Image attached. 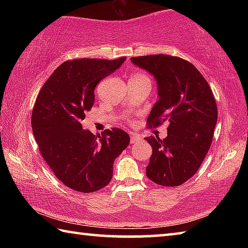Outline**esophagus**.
Wrapping results in <instances>:
<instances>
[{
	"label": "esophagus",
	"instance_id": "esophagus-1",
	"mask_svg": "<svg viewBox=\"0 0 248 248\" xmlns=\"http://www.w3.org/2000/svg\"><path fill=\"white\" fill-rule=\"evenodd\" d=\"M140 141V136L138 134H133L131 135V144H136Z\"/></svg>",
	"mask_w": 248,
	"mask_h": 248
}]
</instances>
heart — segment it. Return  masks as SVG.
I'll return each mask as SVG.
<instances>
[{"label": "heart", "instance_id": "b5f03b06", "mask_svg": "<svg viewBox=\"0 0 248 248\" xmlns=\"http://www.w3.org/2000/svg\"><path fill=\"white\" fill-rule=\"evenodd\" d=\"M132 78H147V77L144 76V75H140V73H139V75H135Z\"/></svg>", "mask_w": 248, "mask_h": 248}]
</instances>
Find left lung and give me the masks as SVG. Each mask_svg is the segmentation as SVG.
I'll use <instances>...</instances> for the list:
<instances>
[{
    "label": "left lung",
    "instance_id": "8db88e82",
    "mask_svg": "<svg viewBox=\"0 0 248 248\" xmlns=\"http://www.w3.org/2000/svg\"><path fill=\"white\" fill-rule=\"evenodd\" d=\"M157 84L159 100L149 117V127L168 124L167 136H149L152 155L146 175L163 186H178L192 178L212 144L217 107L208 82L197 68L180 57L155 54L131 57Z\"/></svg>",
    "mask_w": 248,
    "mask_h": 248
}]
</instances>
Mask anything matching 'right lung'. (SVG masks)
I'll use <instances>...</instances> for the list:
<instances>
[{"instance_id": "1", "label": "right lung", "mask_w": 248, "mask_h": 248, "mask_svg": "<svg viewBox=\"0 0 248 248\" xmlns=\"http://www.w3.org/2000/svg\"><path fill=\"white\" fill-rule=\"evenodd\" d=\"M125 60L67 61L56 68L37 96L31 114L36 143L57 179L75 191L93 193L107 186L115 159L130 144L124 130L114 128L93 135L81 124L93 105L97 84Z\"/></svg>"}]
</instances>
